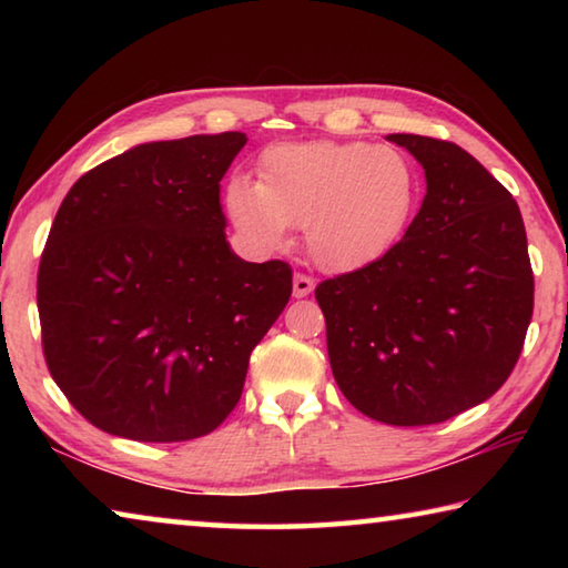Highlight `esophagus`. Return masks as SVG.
Masks as SVG:
<instances>
[{"label": "esophagus", "instance_id": "obj_1", "mask_svg": "<svg viewBox=\"0 0 568 568\" xmlns=\"http://www.w3.org/2000/svg\"><path fill=\"white\" fill-rule=\"evenodd\" d=\"M313 287H315L313 277H307L303 273H295V277H293V295L295 297H307L313 293Z\"/></svg>", "mask_w": 568, "mask_h": 568}]
</instances>
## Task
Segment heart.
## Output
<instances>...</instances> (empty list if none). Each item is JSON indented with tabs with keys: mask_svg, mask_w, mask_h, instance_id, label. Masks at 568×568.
Returning <instances> with one entry per match:
<instances>
[{
	"mask_svg": "<svg viewBox=\"0 0 568 568\" xmlns=\"http://www.w3.org/2000/svg\"><path fill=\"white\" fill-rule=\"evenodd\" d=\"M418 195L420 175L406 152L363 140H311L263 150L257 182L230 180L223 207L253 247H283L291 227H303L321 271L353 273L398 243Z\"/></svg>",
	"mask_w": 568,
	"mask_h": 568,
	"instance_id": "b5f03b06",
	"label": "heart"
}]
</instances>
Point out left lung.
I'll return each mask as SVG.
<instances>
[{"label":"left lung","mask_w":568,"mask_h":568,"mask_svg":"<svg viewBox=\"0 0 568 568\" xmlns=\"http://www.w3.org/2000/svg\"><path fill=\"white\" fill-rule=\"evenodd\" d=\"M426 175V197L381 261L315 287L333 378L363 416L428 426L504 386L534 313L516 200L454 142L388 134Z\"/></svg>","instance_id":"left-lung-1"}]
</instances>
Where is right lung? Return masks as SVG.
<instances>
[{"instance_id": "add662e5", "label": "right lung", "mask_w": 568, "mask_h": 568, "mask_svg": "<svg viewBox=\"0 0 568 568\" xmlns=\"http://www.w3.org/2000/svg\"><path fill=\"white\" fill-rule=\"evenodd\" d=\"M243 132L142 142L74 182L37 277L44 358L104 434L172 444L237 406L250 353L293 291L291 265L227 243L220 180Z\"/></svg>"}]
</instances>
